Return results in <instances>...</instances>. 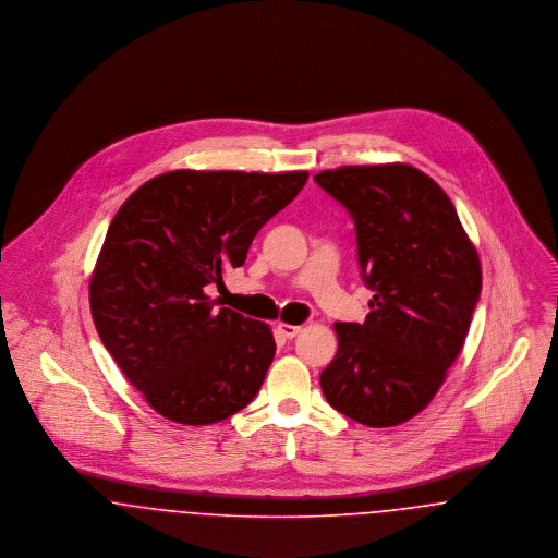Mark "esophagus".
Here are the masks:
<instances>
[{"label": "esophagus", "instance_id": "esophagus-1", "mask_svg": "<svg viewBox=\"0 0 558 558\" xmlns=\"http://www.w3.org/2000/svg\"><path fill=\"white\" fill-rule=\"evenodd\" d=\"M278 330H280V335H282V337L292 339V337H296V335L301 332V326H292V324H284V322H280V324H278Z\"/></svg>", "mask_w": 558, "mask_h": 558}]
</instances>
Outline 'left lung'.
<instances>
[{"label": "left lung", "instance_id": "8db88e82", "mask_svg": "<svg viewBox=\"0 0 558 558\" xmlns=\"http://www.w3.org/2000/svg\"><path fill=\"white\" fill-rule=\"evenodd\" d=\"M314 180L351 213L374 291L364 324H335L324 398L355 423L401 425L430 403L462 351L481 294L477 248L450 196L412 165H351Z\"/></svg>", "mask_w": 558, "mask_h": 558}]
</instances>
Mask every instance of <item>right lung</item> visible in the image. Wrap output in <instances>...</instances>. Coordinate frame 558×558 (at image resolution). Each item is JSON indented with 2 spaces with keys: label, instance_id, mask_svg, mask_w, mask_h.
I'll use <instances>...</instances> for the list:
<instances>
[{
  "label": "right lung",
  "instance_id": "obj_1",
  "mask_svg": "<svg viewBox=\"0 0 558 558\" xmlns=\"http://www.w3.org/2000/svg\"><path fill=\"white\" fill-rule=\"evenodd\" d=\"M307 171L178 169L121 205L89 280L102 343L160 416L213 425L264 385L276 343L269 326L211 299L223 271L305 186Z\"/></svg>",
  "mask_w": 558,
  "mask_h": 558
}]
</instances>
